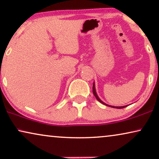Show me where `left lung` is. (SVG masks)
<instances>
[{
    "label": "left lung",
    "instance_id": "obj_1",
    "mask_svg": "<svg viewBox=\"0 0 159 159\" xmlns=\"http://www.w3.org/2000/svg\"><path fill=\"white\" fill-rule=\"evenodd\" d=\"M93 94H94L95 97L96 98V99H97L98 101L99 102H101V103H103V104H105V105H106V106H111V107H112V108H125V107H126V106H108V105H107V104L104 103L99 98L98 96V95H97V94H96V92H95V84H93Z\"/></svg>",
    "mask_w": 159,
    "mask_h": 159
}]
</instances>
